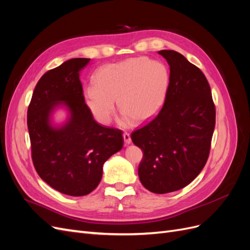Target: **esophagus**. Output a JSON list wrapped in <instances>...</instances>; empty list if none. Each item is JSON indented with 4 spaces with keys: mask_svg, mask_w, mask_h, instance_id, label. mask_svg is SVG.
<instances>
[{
    "mask_svg": "<svg viewBox=\"0 0 250 250\" xmlns=\"http://www.w3.org/2000/svg\"><path fill=\"white\" fill-rule=\"evenodd\" d=\"M123 139H124V142L126 145H129V144L131 143V138H130V134L128 132H124L123 133Z\"/></svg>",
    "mask_w": 250,
    "mask_h": 250,
    "instance_id": "1",
    "label": "esophagus"
}]
</instances>
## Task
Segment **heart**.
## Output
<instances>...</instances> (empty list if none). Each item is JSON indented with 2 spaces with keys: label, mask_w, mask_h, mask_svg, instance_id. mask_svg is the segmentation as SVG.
<instances>
[{
  "label": "heart",
  "mask_w": 250,
  "mask_h": 250,
  "mask_svg": "<svg viewBox=\"0 0 250 250\" xmlns=\"http://www.w3.org/2000/svg\"><path fill=\"white\" fill-rule=\"evenodd\" d=\"M170 74L164 63L147 57L128 58L104 65L95 74V85L83 90L85 103L95 118L108 124L115 100L122 111L121 123L144 122L161 108L167 94Z\"/></svg>",
  "instance_id": "heart-1"
}]
</instances>
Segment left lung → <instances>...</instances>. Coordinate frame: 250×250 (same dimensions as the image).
Returning <instances> with one entry per match:
<instances>
[{"instance_id":"8db88e82","label":"left lung","mask_w":250,"mask_h":250,"mask_svg":"<svg viewBox=\"0 0 250 250\" xmlns=\"http://www.w3.org/2000/svg\"><path fill=\"white\" fill-rule=\"evenodd\" d=\"M170 66L164 106L131 133L144 152L139 166L142 185L150 192L180 190L198 176L208 158L216 108L208 82L199 67L180 53L158 52Z\"/></svg>"}]
</instances>
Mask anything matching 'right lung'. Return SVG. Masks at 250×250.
I'll return each mask as SVG.
<instances>
[{
  "instance_id": "add662e5",
  "label": "right lung",
  "mask_w": 250,
  "mask_h": 250,
  "mask_svg": "<svg viewBox=\"0 0 250 250\" xmlns=\"http://www.w3.org/2000/svg\"><path fill=\"white\" fill-rule=\"evenodd\" d=\"M89 58H73L44 73L37 82L27 112L31 156L40 177L56 191L83 196L102 178L103 164L123 147L122 130L98 124L84 101L79 72ZM59 104L70 119L53 127L49 115Z\"/></svg>"
}]
</instances>
